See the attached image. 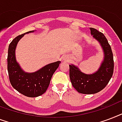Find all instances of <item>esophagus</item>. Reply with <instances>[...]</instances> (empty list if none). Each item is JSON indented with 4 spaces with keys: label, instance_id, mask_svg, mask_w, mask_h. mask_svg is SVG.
Segmentation results:
<instances>
[{
    "label": "esophagus",
    "instance_id": "esophagus-1",
    "mask_svg": "<svg viewBox=\"0 0 122 122\" xmlns=\"http://www.w3.org/2000/svg\"><path fill=\"white\" fill-rule=\"evenodd\" d=\"M64 60H65V59H64Z\"/></svg>",
    "mask_w": 122,
    "mask_h": 122
}]
</instances>
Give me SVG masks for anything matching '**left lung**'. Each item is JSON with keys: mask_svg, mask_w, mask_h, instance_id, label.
Wrapping results in <instances>:
<instances>
[{"mask_svg": "<svg viewBox=\"0 0 122 122\" xmlns=\"http://www.w3.org/2000/svg\"><path fill=\"white\" fill-rule=\"evenodd\" d=\"M93 38L101 45L104 58L99 69L92 74L82 72L74 65H69L70 80L73 87L83 94H93L101 91L109 83L113 76L114 60L111 48L107 39L102 32L93 28H90Z\"/></svg>", "mask_w": 122, "mask_h": 122, "instance_id": "1", "label": "left lung"}]
</instances>
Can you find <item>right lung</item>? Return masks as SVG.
<instances>
[{"instance_id":"right-lung-1","label":"right lung","mask_w":122,"mask_h":122,"mask_svg":"<svg viewBox=\"0 0 122 122\" xmlns=\"http://www.w3.org/2000/svg\"><path fill=\"white\" fill-rule=\"evenodd\" d=\"M33 32L34 30L16 37L9 44L7 55V71L11 85L18 92L29 97H38L46 91L53 74L60 64V61L51 63L32 73L25 72L21 69L16 60L15 49L25 34Z\"/></svg>"}]
</instances>
